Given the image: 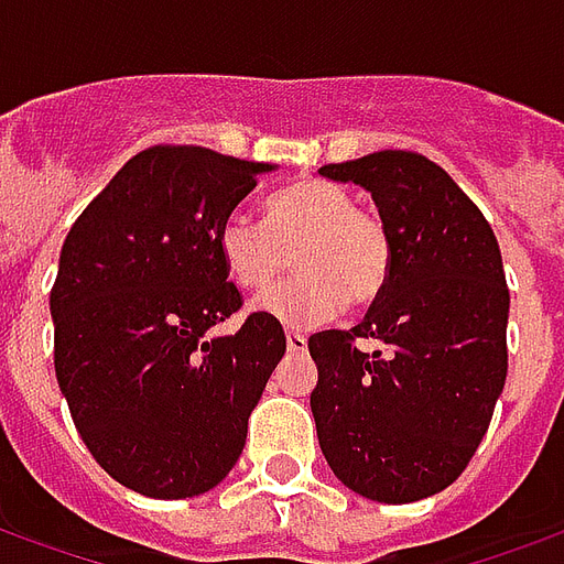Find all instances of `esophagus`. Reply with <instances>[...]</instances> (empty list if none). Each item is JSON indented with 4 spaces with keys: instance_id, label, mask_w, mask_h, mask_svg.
Wrapping results in <instances>:
<instances>
[{
    "instance_id": "obj_1",
    "label": "esophagus",
    "mask_w": 564,
    "mask_h": 564,
    "mask_svg": "<svg viewBox=\"0 0 564 564\" xmlns=\"http://www.w3.org/2000/svg\"><path fill=\"white\" fill-rule=\"evenodd\" d=\"M286 347H290V354H305L307 338L302 332H286Z\"/></svg>"
}]
</instances>
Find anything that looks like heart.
I'll use <instances>...</instances> for the list:
<instances>
[{
    "instance_id": "1",
    "label": "heart",
    "mask_w": 564,
    "mask_h": 564,
    "mask_svg": "<svg viewBox=\"0 0 564 564\" xmlns=\"http://www.w3.org/2000/svg\"><path fill=\"white\" fill-rule=\"evenodd\" d=\"M226 274L241 290H265L293 253L299 278L253 302L286 326L323 323L344 305H368L387 286L392 245L387 226L329 181H295L265 202V223L235 210L217 235Z\"/></svg>"
}]
</instances>
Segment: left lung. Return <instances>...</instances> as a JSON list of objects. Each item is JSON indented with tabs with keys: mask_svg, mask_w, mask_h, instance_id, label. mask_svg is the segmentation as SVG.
<instances>
[{
	"mask_svg": "<svg viewBox=\"0 0 564 564\" xmlns=\"http://www.w3.org/2000/svg\"><path fill=\"white\" fill-rule=\"evenodd\" d=\"M319 174L371 193L392 245L390 278L366 319L307 338L319 449L362 498L420 501L465 471L505 390L501 250L480 208L420 153L380 150ZM356 337L384 350L366 355Z\"/></svg>",
	"mask_w": 564,
	"mask_h": 564,
	"instance_id": "1",
	"label": "left lung"
}]
</instances>
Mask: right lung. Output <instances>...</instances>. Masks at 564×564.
<instances>
[{"label":"right lung","instance_id":"right-lung-1","mask_svg":"<svg viewBox=\"0 0 564 564\" xmlns=\"http://www.w3.org/2000/svg\"><path fill=\"white\" fill-rule=\"evenodd\" d=\"M274 169L208 148L141 150L63 241L56 383L93 459L132 492L202 496L245 449L286 338L259 311L210 335L241 307L217 235Z\"/></svg>","mask_w":564,"mask_h":564}]
</instances>
